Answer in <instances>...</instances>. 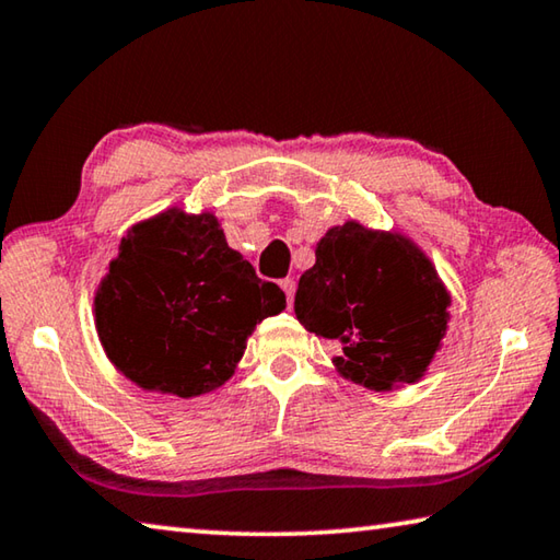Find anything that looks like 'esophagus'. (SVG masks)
I'll list each match as a JSON object with an SVG mask.
<instances>
[{
  "mask_svg": "<svg viewBox=\"0 0 560 560\" xmlns=\"http://www.w3.org/2000/svg\"><path fill=\"white\" fill-rule=\"evenodd\" d=\"M279 287L283 289V293H287V301H289V306H291L293 293H296V281H293V279H281Z\"/></svg>",
  "mask_w": 560,
  "mask_h": 560,
  "instance_id": "34e87169",
  "label": "esophagus"
}]
</instances>
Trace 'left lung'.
<instances>
[{
    "label": "left lung",
    "instance_id": "left-lung-1",
    "mask_svg": "<svg viewBox=\"0 0 560 560\" xmlns=\"http://www.w3.org/2000/svg\"><path fill=\"white\" fill-rule=\"evenodd\" d=\"M452 296L410 236L355 220L330 226L301 273L293 311L336 346V373L375 393L428 375L450 328Z\"/></svg>",
    "mask_w": 560,
    "mask_h": 560
}]
</instances>
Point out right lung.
Listing matches in <instances>:
<instances>
[{"mask_svg":"<svg viewBox=\"0 0 560 560\" xmlns=\"http://www.w3.org/2000/svg\"><path fill=\"white\" fill-rule=\"evenodd\" d=\"M283 308V291L226 244L214 212L183 207L132 224L93 293V324L116 371L185 400L230 381L254 326Z\"/></svg>","mask_w":560,"mask_h":560,"instance_id":"right-lung-1","label":"right lung"}]
</instances>
